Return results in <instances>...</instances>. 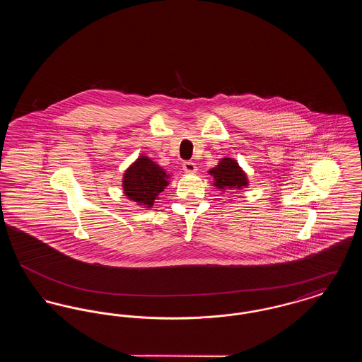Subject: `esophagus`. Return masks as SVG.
Here are the masks:
<instances>
[{"instance_id": "esophagus-1", "label": "esophagus", "mask_w": 362, "mask_h": 362, "mask_svg": "<svg viewBox=\"0 0 362 362\" xmlns=\"http://www.w3.org/2000/svg\"><path fill=\"white\" fill-rule=\"evenodd\" d=\"M183 170H185L186 173H195V171H197V165H195V163H192V161H185V163H183Z\"/></svg>"}]
</instances>
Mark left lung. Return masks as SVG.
I'll return each mask as SVG.
<instances>
[{
	"instance_id": "8db88e82",
	"label": "left lung",
	"mask_w": 362,
	"mask_h": 362,
	"mask_svg": "<svg viewBox=\"0 0 362 362\" xmlns=\"http://www.w3.org/2000/svg\"><path fill=\"white\" fill-rule=\"evenodd\" d=\"M209 173L214 176V186L217 189H241L247 186L245 173L241 171L239 164L232 158H223L220 164L210 170Z\"/></svg>"
}]
</instances>
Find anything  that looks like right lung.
<instances>
[{"mask_svg":"<svg viewBox=\"0 0 362 362\" xmlns=\"http://www.w3.org/2000/svg\"><path fill=\"white\" fill-rule=\"evenodd\" d=\"M168 175L146 156H141L123 177L124 194L134 202L152 206L156 197L164 191Z\"/></svg>","mask_w":362,"mask_h":362,"instance_id":"right-lung-1","label":"right lung"}]
</instances>
